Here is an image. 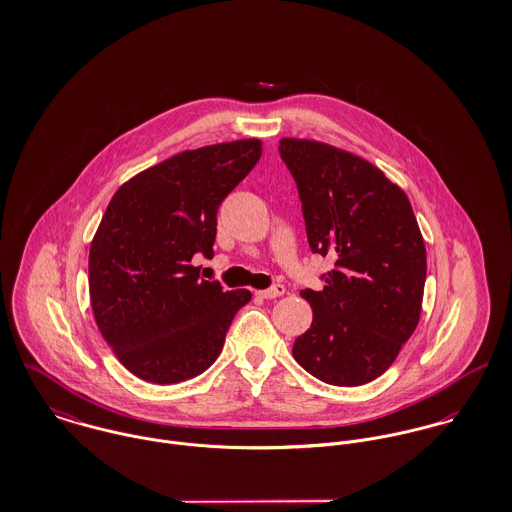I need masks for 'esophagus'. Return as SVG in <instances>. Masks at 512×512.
I'll list each match as a JSON object with an SVG mask.
<instances>
[{"instance_id": "esophagus-1", "label": "esophagus", "mask_w": 512, "mask_h": 512, "mask_svg": "<svg viewBox=\"0 0 512 512\" xmlns=\"http://www.w3.org/2000/svg\"><path fill=\"white\" fill-rule=\"evenodd\" d=\"M284 293H286V288L282 284H276V286H272V288H268L264 292H258V295L264 297V299H276V297H280Z\"/></svg>"}]
</instances>
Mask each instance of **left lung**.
<instances>
[{
	"label": "left lung",
	"instance_id": "obj_1",
	"mask_svg": "<svg viewBox=\"0 0 512 512\" xmlns=\"http://www.w3.org/2000/svg\"><path fill=\"white\" fill-rule=\"evenodd\" d=\"M311 252L331 256L321 292L301 290L311 327L293 359L335 386H361L396 361L422 313L426 246L406 193L363 157L282 138Z\"/></svg>",
	"mask_w": 512,
	"mask_h": 512
}]
</instances>
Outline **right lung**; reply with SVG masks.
Returning a JSON list of instances; mask_svg holds the SVG:
<instances>
[{
	"label": "right lung",
	"instance_id": "right-lung-1",
	"mask_svg": "<svg viewBox=\"0 0 512 512\" xmlns=\"http://www.w3.org/2000/svg\"><path fill=\"white\" fill-rule=\"evenodd\" d=\"M262 155L256 138L181 151L126 181L90 244L88 288L96 325L138 378L175 384L217 361L248 290L199 278L224 197Z\"/></svg>",
	"mask_w": 512,
	"mask_h": 512
}]
</instances>
